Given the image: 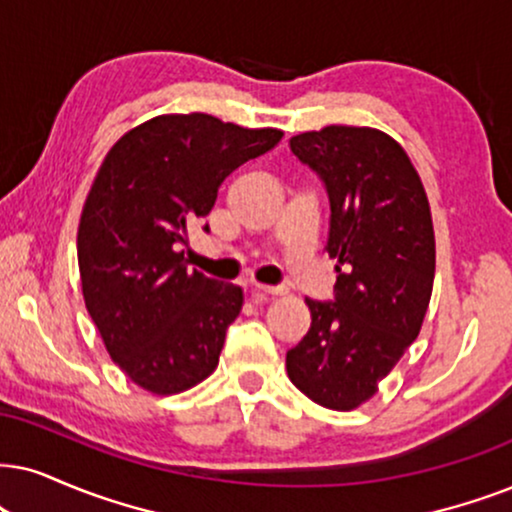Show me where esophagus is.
I'll use <instances>...</instances> for the list:
<instances>
[{
  "mask_svg": "<svg viewBox=\"0 0 512 512\" xmlns=\"http://www.w3.org/2000/svg\"><path fill=\"white\" fill-rule=\"evenodd\" d=\"M252 295L260 297V300H264V297L283 295V288H278V286H260V283H257V286H252Z\"/></svg>",
  "mask_w": 512,
  "mask_h": 512,
  "instance_id": "esophagus-1",
  "label": "esophagus"
}]
</instances>
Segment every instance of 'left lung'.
Listing matches in <instances>:
<instances>
[{"instance_id": "obj_1", "label": "left lung", "mask_w": 512, "mask_h": 512, "mask_svg": "<svg viewBox=\"0 0 512 512\" xmlns=\"http://www.w3.org/2000/svg\"><path fill=\"white\" fill-rule=\"evenodd\" d=\"M331 203L333 300L307 297L312 328L286 354L288 378L316 404L357 409L418 338L435 281L428 196L385 132L331 125L290 139Z\"/></svg>"}]
</instances>
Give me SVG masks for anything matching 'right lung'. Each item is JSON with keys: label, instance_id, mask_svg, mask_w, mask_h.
Here are the masks:
<instances>
[{"label": "right lung", "instance_id": "obj_1", "mask_svg": "<svg viewBox=\"0 0 512 512\" xmlns=\"http://www.w3.org/2000/svg\"><path fill=\"white\" fill-rule=\"evenodd\" d=\"M281 137L205 113L160 115L103 160L77 229L82 295L111 359L144 390L184 392L217 368L243 290L186 267V231L236 167Z\"/></svg>", "mask_w": 512, "mask_h": 512}]
</instances>
